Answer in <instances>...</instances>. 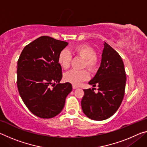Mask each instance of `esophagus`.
<instances>
[{"mask_svg": "<svg viewBox=\"0 0 147 147\" xmlns=\"http://www.w3.org/2000/svg\"><path fill=\"white\" fill-rule=\"evenodd\" d=\"M78 88V86H75V85H73V89H77V88Z\"/></svg>", "mask_w": 147, "mask_h": 147, "instance_id": "obj_1", "label": "esophagus"}]
</instances>
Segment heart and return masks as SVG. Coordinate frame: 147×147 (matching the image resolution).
<instances>
[{
	"instance_id": "obj_1",
	"label": "heart",
	"mask_w": 147,
	"mask_h": 147,
	"mask_svg": "<svg viewBox=\"0 0 147 147\" xmlns=\"http://www.w3.org/2000/svg\"><path fill=\"white\" fill-rule=\"evenodd\" d=\"M72 51L76 56L81 57L84 59L82 67H86L88 70L93 73L98 67L99 60L95 54V51L87 45H79L74 47ZM72 56L70 52L63 49L59 53L58 58V63L63 69H67L70 65ZM89 78V73L86 70L78 71L72 69L64 74V80L74 85H78L82 82L86 80Z\"/></svg>"
}]
</instances>
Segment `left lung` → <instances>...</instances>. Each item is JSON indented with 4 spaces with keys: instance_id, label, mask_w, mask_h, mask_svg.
<instances>
[{
    "instance_id": "8db88e82",
    "label": "left lung",
    "mask_w": 147,
    "mask_h": 147,
    "mask_svg": "<svg viewBox=\"0 0 147 147\" xmlns=\"http://www.w3.org/2000/svg\"><path fill=\"white\" fill-rule=\"evenodd\" d=\"M100 66L89 84L98 86V93L93 89H84L81 101L84 113L94 121L105 120L112 116L120 106L124 95L126 73L120 55L104 42Z\"/></svg>"
}]
</instances>
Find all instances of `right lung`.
<instances>
[{"mask_svg":"<svg viewBox=\"0 0 147 147\" xmlns=\"http://www.w3.org/2000/svg\"><path fill=\"white\" fill-rule=\"evenodd\" d=\"M68 44L41 36L24 47L17 61L20 96L29 110L40 118L50 119L58 115L72 91L71 84L59 83L62 71L58 58Z\"/></svg>","mask_w":147,"mask_h":147,"instance_id":"right-lung-1","label":"right lung"}]
</instances>
